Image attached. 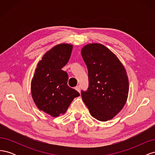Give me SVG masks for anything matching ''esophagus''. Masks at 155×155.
I'll return each instance as SVG.
<instances>
[{"mask_svg": "<svg viewBox=\"0 0 155 155\" xmlns=\"http://www.w3.org/2000/svg\"><path fill=\"white\" fill-rule=\"evenodd\" d=\"M75 89H76V90L78 92H80V86H79V85H78V86L75 87Z\"/></svg>", "mask_w": 155, "mask_h": 155, "instance_id": "1", "label": "esophagus"}]
</instances>
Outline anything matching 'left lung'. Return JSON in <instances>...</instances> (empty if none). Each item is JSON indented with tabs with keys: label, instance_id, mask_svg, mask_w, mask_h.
<instances>
[{
	"label": "left lung",
	"instance_id": "1",
	"mask_svg": "<svg viewBox=\"0 0 155 155\" xmlns=\"http://www.w3.org/2000/svg\"><path fill=\"white\" fill-rule=\"evenodd\" d=\"M81 53L89 81L88 91H81L83 101L96 120H111L123 109L128 97L129 79L125 68L118 57L101 44H88Z\"/></svg>",
	"mask_w": 155,
	"mask_h": 155
}]
</instances>
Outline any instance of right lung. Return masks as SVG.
Wrapping results in <instances>:
<instances>
[{
	"mask_svg": "<svg viewBox=\"0 0 155 155\" xmlns=\"http://www.w3.org/2000/svg\"><path fill=\"white\" fill-rule=\"evenodd\" d=\"M72 45L59 44L44 54L31 81V93L38 109L52 117L64 114L79 94L68 86V74L62 68L67 64Z\"/></svg>",
	"mask_w": 155,
	"mask_h": 155,
	"instance_id": "1",
	"label": "right lung"
}]
</instances>
